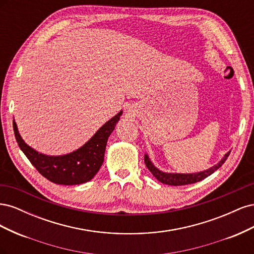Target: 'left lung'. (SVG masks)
<instances>
[{"label":"left lung","instance_id":"1","mask_svg":"<svg viewBox=\"0 0 254 254\" xmlns=\"http://www.w3.org/2000/svg\"><path fill=\"white\" fill-rule=\"evenodd\" d=\"M230 155V151L227 152L225 157L222 158L221 161L214 165L213 167L209 168L204 172H200V173H196V174H168V173H163L159 171L157 167L153 166V164L150 162V160L148 158L147 155L144 156V162L147 166L148 170L150 171V173L156 177V178L164 184H168V186H187V184H191V183H196L203 180L206 177H209L210 175H212L215 171H217L218 168L225 163V161L227 160V158Z\"/></svg>","mask_w":254,"mask_h":254}]
</instances>
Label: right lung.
I'll return each mask as SVG.
<instances>
[{
	"label": "right lung",
	"mask_w": 254,
	"mask_h": 254,
	"mask_svg": "<svg viewBox=\"0 0 254 254\" xmlns=\"http://www.w3.org/2000/svg\"><path fill=\"white\" fill-rule=\"evenodd\" d=\"M122 113L120 111L99 128L97 132L82 147L64 156H45L29 147L22 140L14 121L13 131L19 147L44 178L56 184L75 186L90 181L99 171L104 162L107 141Z\"/></svg>",
	"instance_id": "1"
}]
</instances>
